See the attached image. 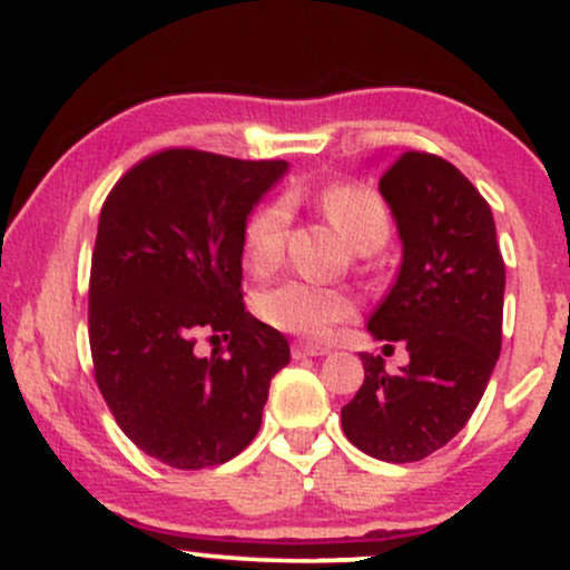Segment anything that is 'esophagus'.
I'll use <instances>...</instances> for the list:
<instances>
[{
  "label": "esophagus",
  "mask_w": 570,
  "mask_h": 570,
  "mask_svg": "<svg viewBox=\"0 0 570 570\" xmlns=\"http://www.w3.org/2000/svg\"><path fill=\"white\" fill-rule=\"evenodd\" d=\"M330 348L318 343H294L292 345V356L294 358H305V356H326Z\"/></svg>",
  "instance_id": "esophagus-1"
}]
</instances>
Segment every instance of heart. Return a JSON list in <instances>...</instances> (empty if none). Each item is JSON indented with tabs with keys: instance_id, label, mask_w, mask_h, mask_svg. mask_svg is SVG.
I'll use <instances>...</instances> for the list:
<instances>
[{
	"instance_id": "b5f03b06",
	"label": "heart",
	"mask_w": 570,
	"mask_h": 570,
	"mask_svg": "<svg viewBox=\"0 0 570 570\" xmlns=\"http://www.w3.org/2000/svg\"><path fill=\"white\" fill-rule=\"evenodd\" d=\"M316 206L332 227L343 235L356 252H377L391 235L389 208L375 189L356 181H337L316 193ZM289 235V206L284 200L265 203L252 214L244 230V257L254 273L273 271L284 257ZM254 311L273 330L299 337H326L340 322L356 313L351 292L335 286L284 281L259 292Z\"/></svg>"
}]
</instances>
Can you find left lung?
Wrapping results in <instances>:
<instances>
[{
  "label": "left lung",
  "instance_id": "1",
  "mask_svg": "<svg viewBox=\"0 0 570 570\" xmlns=\"http://www.w3.org/2000/svg\"><path fill=\"white\" fill-rule=\"evenodd\" d=\"M402 265L370 316L375 340H402L407 367L358 353L364 383L345 404L343 431L389 463L421 461L466 426L501 353L503 257L488 200L453 163L404 153L381 176ZM389 348V345H385Z\"/></svg>",
  "mask_w": 570,
  "mask_h": 570
}]
</instances>
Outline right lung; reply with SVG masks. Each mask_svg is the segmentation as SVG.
Instances as JSON below:
<instances>
[{
  "label": "right lung",
  "mask_w": 570,
  "mask_h": 570,
  "mask_svg": "<svg viewBox=\"0 0 570 570\" xmlns=\"http://www.w3.org/2000/svg\"><path fill=\"white\" fill-rule=\"evenodd\" d=\"M286 160L166 149L112 187L90 263L88 335L115 421L171 469L230 461L257 436L289 343L244 307V230ZM222 336L212 357L195 342Z\"/></svg>",
  "instance_id": "right-lung-1"
}]
</instances>
